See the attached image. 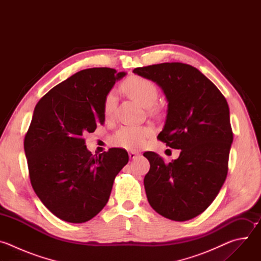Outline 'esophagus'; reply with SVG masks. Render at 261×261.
Returning <instances> with one entry per match:
<instances>
[{
  "mask_svg": "<svg viewBox=\"0 0 261 261\" xmlns=\"http://www.w3.org/2000/svg\"><path fill=\"white\" fill-rule=\"evenodd\" d=\"M139 155H140V154H139L138 152H135V151H131V152L129 153L130 159H135V158H137Z\"/></svg>",
  "mask_w": 261,
  "mask_h": 261,
  "instance_id": "esophagus-1",
  "label": "esophagus"
}]
</instances>
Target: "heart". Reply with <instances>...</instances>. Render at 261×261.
<instances>
[{
	"label": "heart",
	"mask_w": 261,
	"mask_h": 261,
	"mask_svg": "<svg viewBox=\"0 0 261 261\" xmlns=\"http://www.w3.org/2000/svg\"><path fill=\"white\" fill-rule=\"evenodd\" d=\"M123 90L135 101L145 107H150L157 101L159 90L157 86L141 76H130L123 85ZM117 106V96L114 91H109L103 100V115L106 119L115 116ZM153 133V130L146 126H125L121 128L113 137L114 144L126 150H138L144 145L146 139Z\"/></svg>",
	"instance_id": "b5f03b06"
}]
</instances>
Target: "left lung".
<instances>
[{
  "instance_id": "1",
  "label": "left lung",
  "mask_w": 261,
  "mask_h": 261,
  "mask_svg": "<svg viewBox=\"0 0 261 261\" xmlns=\"http://www.w3.org/2000/svg\"><path fill=\"white\" fill-rule=\"evenodd\" d=\"M133 72L164 91L168 110L157 138L180 150L168 164L154 152L143 153L151 164L143 181L148 203L167 219L190 220L211 205L227 175L233 139L227 101L188 64L162 63Z\"/></svg>"
}]
</instances>
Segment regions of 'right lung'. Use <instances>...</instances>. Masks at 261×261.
<instances>
[{
  "label": "right lung",
  "instance_id": "obj_1",
  "mask_svg": "<svg viewBox=\"0 0 261 261\" xmlns=\"http://www.w3.org/2000/svg\"><path fill=\"white\" fill-rule=\"evenodd\" d=\"M125 74L111 68L82 70L53 88L34 109L23 141L30 180L61 220L84 223L94 218L129 161L124 148L94 156L85 139L104 123V97Z\"/></svg>",
  "mask_w": 261,
  "mask_h": 261
}]
</instances>
